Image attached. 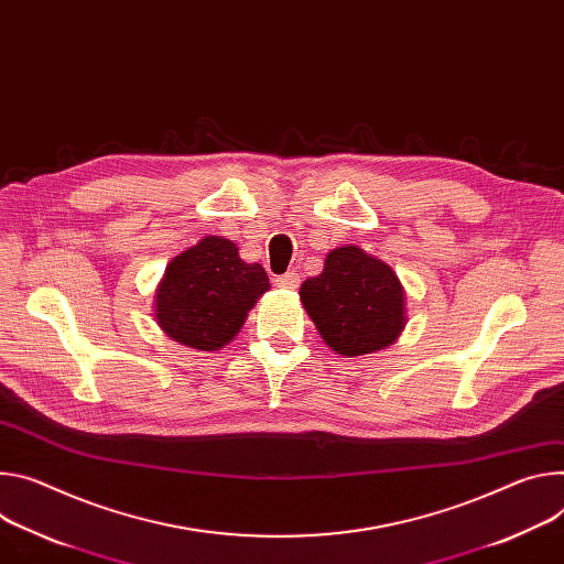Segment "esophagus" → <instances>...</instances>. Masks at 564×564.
<instances>
[{"label":"esophagus","mask_w":564,"mask_h":564,"mask_svg":"<svg viewBox=\"0 0 564 564\" xmlns=\"http://www.w3.org/2000/svg\"><path fill=\"white\" fill-rule=\"evenodd\" d=\"M299 274H294V272H285V274H281V276H276L274 279V285L276 288H281V290H294V288H299Z\"/></svg>","instance_id":"esophagus-1"}]
</instances>
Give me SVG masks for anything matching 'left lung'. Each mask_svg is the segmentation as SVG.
<instances>
[{"mask_svg": "<svg viewBox=\"0 0 564 564\" xmlns=\"http://www.w3.org/2000/svg\"><path fill=\"white\" fill-rule=\"evenodd\" d=\"M299 299L328 348L346 357L391 346L406 324L398 274L357 245L330 249L324 272L301 283Z\"/></svg>", "mask_w": 564, "mask_h": 564, "instance_id": "left-lung-1", "label": "left lung"}]
</instances>
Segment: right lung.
<instances>
[{"label": "right lung", "instance_id": "add662e5", "mask_svg": "<svg viewBox=\"0 0 564 564\" xmlns=\"http://www.w3.org/2000/svg\"><path fill=\"white\" fill-rule=\"evenodd\" d=\"M268 290L261 263H245L229 238L204 236L166 265L152 315L173 341L218 350L236 337Z\"/></svg>", "mask_w": 564, "mask_h": 564}]
</instances>
